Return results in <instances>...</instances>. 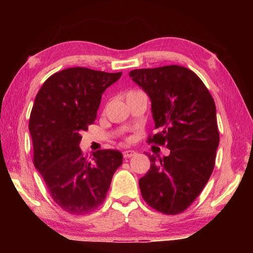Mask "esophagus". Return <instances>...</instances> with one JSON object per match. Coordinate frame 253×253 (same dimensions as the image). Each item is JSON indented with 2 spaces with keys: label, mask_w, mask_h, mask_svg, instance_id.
Listing matches in <instances>:
<instances>
[{
  "label": "esophagus",
  "mask_w": 253,
  "mask_h": 253,
  "mask_svg": "<svg viewBox=\"0 0 253 253\" xmlns=\"http://www.w3.org/2000/svg\"><path fill=\"white\" fill-rule=\"evenodd\" d=\"M136 152L135 151H131V149H128V151H124L123 152V156L125 158H129V157H132L136 155Z\"/></svg>",
  "instance_id": "esophagus-1"
}]
</instances>
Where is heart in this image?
I'll use <instances>...</instances> for the list:
<instances>
[{
  "label": "heart",
  "mask_w": 253,
  "mask_h": 253,
  "mask_svg": "<svg viewBox=\"0 0 253 253\" xmlns=\"http://www.w3.org/2000/svg\"><path fill=\"white\" fill-rule=\"evenodd\" d=\"M130 92H132V91H130ZM128 93H129V92H128Z\"/></svg>",
  "instance_id": "obj_1"
}]
</instances>
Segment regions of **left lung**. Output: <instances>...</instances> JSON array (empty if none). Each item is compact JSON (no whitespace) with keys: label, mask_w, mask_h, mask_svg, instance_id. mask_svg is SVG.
<instances>
[{"label":"left lung","mask_w":253,"mask_h":253,"mask_svg":"<svg viewBox=\"0 0 253 253\" xmlns=\"http://www.w3.org/2000/svg\"><path fill=\"white\" fill-rule=\"evenodd\" d=\"M129 76L152 100L157 132L147 143L170 151L163 158L148 155L151 169L139 178L140 193L156 211L179 214L200 195L215 165L220 134L213 97L185 67L136 69Z\"/></svg>","instance_id":"obj_1"}]
</instances>
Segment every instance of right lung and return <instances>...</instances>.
<instances>
[{"instance_id":"right-lung-1","label":"right lung","mask_w":253,"mask_h":253,"mask_svg":"<svg viewBox=\"0 0 253 253\" xmlns=\"http://www.w3.org/2000/svg\"><path fill=\"white\" fill-rule=\"evenodd\" d=\"M84 67L68 68L42 84L30 115L33 164L51 198L66 212L84 215L105 202L121 152L99 149L91 160L79 148L80 132L95 122L101 95L121 78Z\"/></svg>"}]
</instances>
